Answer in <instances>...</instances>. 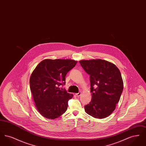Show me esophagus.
<instances>
[{
    "label": "esophagus",
    "instance_id": "esophagus-1",
    "mask_svg": "<svg viewBox=\"0 0 146 146\" xmlns=\"http://www.w3.org/2000/svg\"><path fill=\"white\" fill-rule=\"evenodd\" d=\"M81 94H82V92L79 91L78 93H76V95L77 96H80L81 95Z\"/></svg>",
    "mask_w": 146,
    "mask_h": 146
}]
</instances>
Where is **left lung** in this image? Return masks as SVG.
Wrapping results in <instances>:
<instances>
[{
	"label": "left lung",
	"mask_w": 146,
	"mask_h": 146,
	"mask_svg": "<svg viewBox=\"0 0 146 146\" xmlns=\"http://www.w3.org/2000/svg\"><path fill=\"white\" fill-rule=\"evenodd\" d=\"M79 63L90 75L92 99L85 111L95 118L108 117L114 111L123 90L120 70L113 63L98 59L82 60Z\"/></svg>",
	"instance_id": "8db88e82"
}]
</instances>
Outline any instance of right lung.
Listing matches in <instances>:
<instances>
[{"label":"right lung","instance_id":"obj_1","mask_svg":"<svg viewBox=\"0 0 146 146\" xmlns=\"http://www.w3.org/2000/svg\"><path fill=\"white\" fill-rule=\"evenodd\" d=\"M76 63L68 59H46L32 73L31 91L37 110L45 118L55 119L66 111L73 95L60 87L66 84L65 76Z\"/></svg>","mask_w":146,"mask_h":146}]
</instances>
